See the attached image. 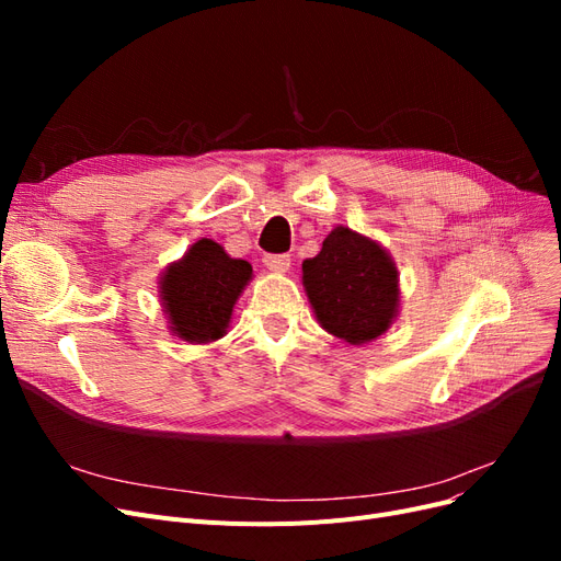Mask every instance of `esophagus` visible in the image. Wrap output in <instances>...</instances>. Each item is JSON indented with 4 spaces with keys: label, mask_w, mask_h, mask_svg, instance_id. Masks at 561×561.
<instances>
[{
    "label": "esophagus",
    "mask_w": 561,
    "mask_h": 561,
    "mask_svg": "<svg viewBox=\"0 0 561 561\" xmlns=\"http://www.w3.org/2000/svg\"><path fill=\"white\" fill-rule=\"evenodd\" d=\"M264 264L274 274H287V268H290V254H266Z\"/></svg>",
    "instance_id": "obj_1"
}]
</instances>
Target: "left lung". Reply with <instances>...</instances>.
Instances as JSON below:
<instances>
[{"label": "left lung", "instance_id": "obj_1", "mask_svg": "<svg viewBox=\"0 0 561 561\" xmlns=\"http://www.w3.org/2000/svg\"><path fill=\"white\" fill-rule=\"evenodd\" d=\"M301 285L318 325L351 346L377 342L400 313L396 260L377 239L344 225L301 262Z\"/></svg>", "mask_w": 561, "mask_h": 561}]
</instances>
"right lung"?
<instances>
[{"label": "right lung", "mask_w": 561, "mask_h": 561, "mask_svg": "<svg viewBox=\"0 0 561 561\" xmlns=\"http://www.w3.org/2000/svg\"><path fill=\"white\" fill-rule=\"evenodd\" d=\"M254 278L213 239H198L159 274V301L168 330L186 344H213L231 325L233 307Z\"/></svg>", "instance_id": "right-lung-1"}]
</instances>
